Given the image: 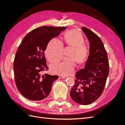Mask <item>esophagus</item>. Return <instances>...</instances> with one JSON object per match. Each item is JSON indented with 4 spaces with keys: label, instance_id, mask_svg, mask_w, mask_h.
Wrapping results in <instances>:
<instances>
[{
    "label": "esophagus",
    "instance_id": "1",
    "mask_svg": "<svg viewBox=\"0 0 125 125\" xmlns=\"http://www.w3.org/2000/svg\"><path fill=\"white\" fill-rule=\"evenodd\" d=\"M67 78L66 76H65V75H59V79H65Z\"/></svg>",
    "mask_w": 125,
    "mask_h": 125
}]
</instances>
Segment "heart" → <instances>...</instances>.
<instances>
[{
	"label": "heart",
	"instance_id": "1",
	"mask_svg": "<svg viewBox=\"0 0 125 125\" xmlns=\"http://www.w3.org/2000/svg\"><path fill=\"white\" fill-rule=\"evenodd\" d=\"M84 42L83 36L77 30H70L64 34L63 43L73 47L69 55L71 57L66 58L62 62L52 65V71L55 73L64 75L73 73L77 65V60L75 58L82 63L85 61L89 55V47ZM63 45L61 41L57 39H52L48 43L45 51L48 61L51 63H56L61 60L63 56Z\"/></svg>",
	"mask_w": 125,
	"mask_h": 125
}]
</instances>
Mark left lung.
Instances as JSON below:
<instances>
[{"label":"left lung","instance_id":"8db88e82","mask_svg":"<svg viewBox=\"0 0 125 125\" xmlns=\"http://www.w3.org/2000/svg\"><path fill=\"white\" fill-rule=\"evenodd\" d=\"M82 30L90 43V52L84 68L75 75L70 91L71 99L81 105L91 104L103 93L109 73L107 52L102 40L95 33L85 27Z\"/></svg>","mask_w":125,"mask_h":125}]
</instances>
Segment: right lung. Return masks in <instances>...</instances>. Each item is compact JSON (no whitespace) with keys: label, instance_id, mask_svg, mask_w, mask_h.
I'll return each mask as SVG.
<instances>
[{"label":"right lung","instance_id":"add662e5","mask_svg":"<svg viewBox=\"0 0 125 125\" xmlns=\"http://www.w3.org/2000/svg\"><path fill=\"white\" fill-rule=\"evenodd\" d=\"M66 29L41 26L34 29L19 46L13 62L14 79L17 89L26 99L41 101L50 94L52 83L58 76L42 74L48 69L44 51L49 42Z\"/></svg>","mask_w":125,"mask_h":125}]
</instances>
